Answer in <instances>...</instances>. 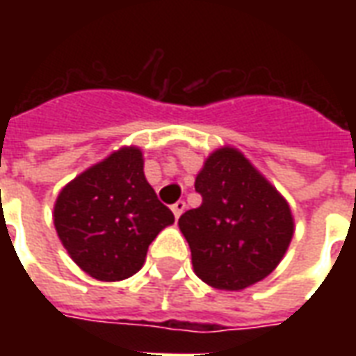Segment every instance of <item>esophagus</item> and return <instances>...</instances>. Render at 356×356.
<instances>
[{"mask_svg":"<svg viewBox=\"0 0 356 356\" xmlns=\"http://www.w3.org/2000/svg\"><path fill=\"white\" fill-rule=\"evenodd\" d=\"M185 202L183 200H179V202H175V204H173V206H171V211H173V216H175V219H179V217L183 216V211H185Z\"/></svg>","mask_w":356,"mask_h":356,"instance_id":"34e87169","label":"esophagus"}]
</instances>
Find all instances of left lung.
I'll list each match as a JSON object with an SVG mask.
<instances>
[{"label": "left lung", "mask_w": 356, "mask_h": 356, "mask_svg": "<svg viewBox=\"0 0 356 356\" xmlns=\"http://www.w3.org/2000/svg\"><path fill=\"white\" fill-rule=\"evenodd\" d=\"M200 208L179 217L194 273L217 290L238 291L268 276L296 231L290 204L234 147L206 158L194 181Z\"/></svg>", "instance_id": "8db88e82"}]
</instances>
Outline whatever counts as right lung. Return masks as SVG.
<instances>
[{"label": "right lung", "instance_id": "right-lung-1", "mask_svg": "<svg viewBox=\"0 0 356 356\" xmlns=\"http://www.w3.org/2000/svg\"><path fill=\"white\" fill-rule=\"evenodd\" d=\"M139 147H122L58 193L53 223L78 267L118 282L145 265L150 242L175 221L145 177Z\"/></svg>", "mask_w": 356, "mask_h": 356}]
</instances>
